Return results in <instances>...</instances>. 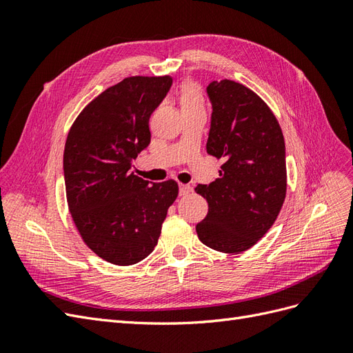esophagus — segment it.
<instances>
[{
	"label": "esophagus",
	"instance_id": "obj_1",
	"mask_svg": "<svg viewBox=\"0 0 353 353\" xmlns=\"http://www.w3.org/2000/svg\"><path fill=\"white\" fill-rule=\"evenodd\" d=\"M193 190L188 184H179V196H187Z\"/></svg>",
	"mask_w": 353,
	"mask_h": 353
}]
</instances>
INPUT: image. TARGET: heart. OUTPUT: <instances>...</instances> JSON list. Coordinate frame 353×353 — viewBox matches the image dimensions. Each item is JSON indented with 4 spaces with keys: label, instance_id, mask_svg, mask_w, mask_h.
I'll list each match as a JSON object with an SVG mask.
<instances>
[{
    "label": "heart",
    "instance_id": "heart-1",
    "mask_svg": "<svg viewBox=\"0 0 353 353\" xmlns=\"http://www.w3.org/2000/svg\"><path fill=\"white\" fill-rule=\"evenodd\" d=\"M179 104H181V110L203 108L201 92L196 83L187 82L185 85H183V88H181V95H179Z\"/></svg>",
    "mask_w": 353,
    "mask_h": 353
}]
</instances>
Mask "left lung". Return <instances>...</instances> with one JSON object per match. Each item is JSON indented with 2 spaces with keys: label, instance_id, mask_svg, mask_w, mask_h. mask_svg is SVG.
<instances>
[{
  "label": "left lung",
  "instance_id": "8db88e82",
  "mask_svg": "<svg viewBox=\"0 0 353 353\" xmlns=\"http://www.w3.org/2000/svg\"><path fill=\"white\" fill-rule=\"evenodd\" d=\"M212 104L206 152L223 159L219 178L199 184L209 212L197 223L208 248L239 253L272 227L285 199V144L265 101L244 85L223 79L206 87Z\"/></svg>",
  "mask_w": 353,
  "mask_h": 353
}]
</instances>
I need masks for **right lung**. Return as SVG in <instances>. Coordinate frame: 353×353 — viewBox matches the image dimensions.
Here are the masks:
<instances>
[{"label": "right lung", "mask_w": 353, "mask_h": 353, "mask_svg": "<svg viewBox=\"0 0 353 353\" xmlns=\"http://www.w3.org/2000/svg\"><path fill=\"white\" fill-rule=\"evenodd\" d=\"M172 85L170 77H131L103 91L72 125L63 154L66 197L81 237L101 259L134 265L150 254L175 181L150 183L131 172L150 144L148 119Z\"/></svg>", "instance_id": "add662e5"}]
</instances>
